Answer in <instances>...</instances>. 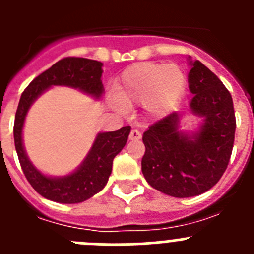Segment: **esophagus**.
Here are the masks:
<instances>
[{
  "mask_svg": "<svg viewBox=\"0 0 254 254\" xmlns=\"http://www.w3.org/2000/svg\"><path fill=\"white\" fill-rule=\"evenodd\" d=\"M141 133L140 131H137V129H132L131 133H129V140L131 141H140L141 140Z\"/></svg>",
  "mask_w": 254,
  "mask_h": 254,
  "instance_id": "1",
  "label": "esophagus"
}]
</instances>
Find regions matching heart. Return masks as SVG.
Here are the masks:
<instances>
[{
  "label": "heart",
  "mask_w": 254,
  "mask_h": 254,
  "mask_svg": "<svg viewBox=\"0 0 254 254\" xmlns=\"http://www.w3.org/2000/svg\"><path fill=\"white\" fill-rule=\"evenodd\" d=\"M187 86V75L178 64H134L117 80L113 105L123 112L126 108L142 104L150 118L160 120L178 108Z\"/></svg>",
  "instance_id": "1"
}]
</instances>
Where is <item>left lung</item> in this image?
Masks as SVG:
<instances>
[{"label":"left lung","instance_id":"obj_1","mask_svg":"<svg viewBox=\"0 0 254 254\" xmlns=\"http://www.w3.org/2000/svg\"><path fill=\"white\" fill-rule=\"evenodd\" d=\"M190 112L201 118L194 131H183L181 114H169L142 136L146 147L141 169L155 190L186 198L205 193L225 172L233 151L235 113L220 78L199 61L188 57Z\"/></svg>","mask_w":254,"mask_h":254}]
</instances>
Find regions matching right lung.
<instances>
[{
	"label": "right lung",
	"instance_id": "right-lung-1",
	"mask_svg": "<svg viewBox=\"0 0 254 254\" xmlns=\"http://www.w3.org/2000/svg\"><path fill=\"white\" fill-rule=\"evenodd\" d=\"M102 73L103 64L99 61L67 57L35 77L21 94L13 125L15 147L26 179L44 198L60 203H80L100 192L111 176L113 159L128 140L129 126L118 131L100 132L96 134L93 146L82 163L73 172L62 177H52L42 173L26 154L22 128L33 103L52 86L72 87L95 100H100L104 94Z\"/></svg>",
	"mask_w": 254,
	"mask_h": 254
}]
</instances>
